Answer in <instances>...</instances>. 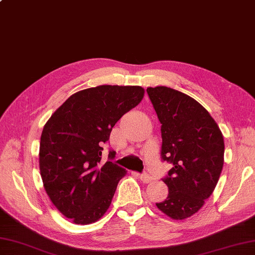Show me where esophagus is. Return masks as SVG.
<instances>
[{
	"instance_id": "obj_1",
	"label": "esophagus",
	"mask_w": 255,
	"mask_h": 255,
	"mask_svg": "<svg viewBox=\"0 0 255 255\" xmlns=\"http://www.w3.org/2000/svg\"><path fill=\"white\" fill-rule=\"evenodd\" d=\"M137 175H139V178L143 181L144 183H149V182H151L152 181V177L151 176H149L147 174H137Z\"/></svg>"
}]
</instances>
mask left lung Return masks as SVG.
<instances>
[{
    "instance_id": "1",
    "label": "left lung",
    "mask_w": 255,
    "mask_h": 255,
    "mask_svg": "<svg viewBox=\"0 0 255 255\" xmlns=\"http://www.w3.org/2000/svg\"><path fill=\"white\" fill-rule=\"evenodd\" d=\"M146 92L162 124V159L173 164L163 178L168 195L156 206L173 220H185L202 208L220 179L223 134L209 112L191 97L163 86Z\"/></svg>"
}]
</instances>
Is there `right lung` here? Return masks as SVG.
<instances>
[{
  "mask_svg": "<svg viewBox=\"0 0 255 255\" xmlns=\"http://www.w3.org/2000/svg\"><path fill=\"white\" fill-rule=\"evenodd\" d=\"M144 96L139 86H99L74 93L43 127L39 165L52 203L73 223L99 221L127 170L101 163L112 128ZM115 156L110 151L109 158Z\"/></svg>",
  "mask_w": 255,
  "mask_h": 255,
  "instance_id": "1",
  "label": "right lung"
}]
</instances>
